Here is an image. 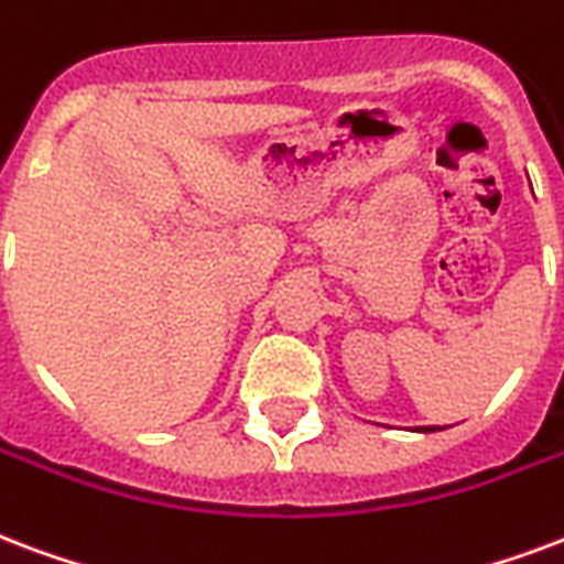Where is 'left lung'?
Returning a JSON list of instances; mask_svg holds the SVG:
<instances>
[{
    "label": "left lung",
    "instance_id": "1",
    "mask_svg": "<svg viewBox=\"0 0 564 564\" xmlns=\"http://www.w3.org/2000/svg\"><path fill=\"white\" fill-rule=\"evenodd\" d=\"M416 432H435V429H429V425H425V429H416Z\"/></svg>",
    "mask_w": 564,
    "mask_h": 564
}]
</instances>
